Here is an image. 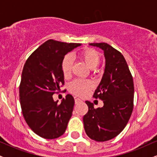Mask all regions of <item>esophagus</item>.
Wrapping results in <instances>:
<instances>
[{
    "mask_svg": "<svg viewBox=\"0 0 157 157\" xmlns=\"http://www.w3.org/2000/svg\"><path fill=\"white\" fill-rule=\"evenodd\" d=\"M74 98H75V103H76V104L79 103V102H82V100H81L78 97H75Z\"/></svg>",
    "mask_w": 157,
    "mask_h": 157,
    "instance_id": "1",
    "label": "esophagus"
}]
</instances>
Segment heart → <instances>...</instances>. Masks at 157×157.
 Wrapping results in <instances>:
<instances>
[{
    "mask_svg": "<svg viewBox=\"0 0 157 157\" xmlns=\"http://www.w3.org/2000/svg\"><path fill=\"white\" fill-rule=\"evenodd\" d=\"M78 57L83 61L88 67L95 70L100 63V55L92 48H85L79 52ZM61 70L65 78H68L72 70V58L70 55H66L61 62ZM70 92L80 97H84L93 89V83L90 80H76L69 85Z\"/></svg>",
    "mask_w": 157,
    "mask_h": 157,
    "instance_id": "1",
    "label": "heart"
}]
</instances>
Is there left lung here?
I'll return each instance as SVG.
<instances>
[{
    "instance_id": "left-lung-1",
    "label": "left lung",
    "mask_w": 157,
    "mask_h": 157,
    "mask_svg": "<svg viewBox=\"0 0 157 157\" xmlns=\"http://www.w3.org/2000/svg\"><path fill=\"white\" fill-rule=\"evenodd\" d=\"M104 51L105 72L94 97L103 101L102 108H94L86 101L89 111L83 117L84 128L91 140L105 142L116 137L125 128L134 108L133 77L123 55L106 43H94Z\"/></svg>"
}]
</instances>
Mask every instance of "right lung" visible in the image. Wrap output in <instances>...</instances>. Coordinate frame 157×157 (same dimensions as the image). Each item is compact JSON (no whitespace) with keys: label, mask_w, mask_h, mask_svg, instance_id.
I'll return each instance as SVG.
<instances>
[{"label":"right lung","mask_w":157,"mask_h":157,"mask_svg":"<svg viewBox=\"0 0 157 157\" xmlns=\"http://www.w3.org/2000/svg\"><path fill=\"white\" fill-rule=\"evenodd\" d=\"M80 44L48 40L28 57L23 66L19 97L26 123L36 134L52 140L64 134L72 115L75 100L67 94L60 104L52 95L64 86L61 62Z\"/></svg>","instance_id":"right-lung-1"}]
</instances>
